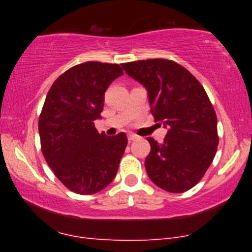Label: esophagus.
<instances>
[{"label":"esophagus","instance_id":"esophagus-1","mask_svg":"<svg viewBox=\"0 0 252 252\" xmlns=\"http://www.w3.org/2000/svg\"><path fill=\"white\" fill-rule=\"evenodd\" d=\"M127 137H128V141H134L135 139H137V135H135V134L133 133H129L128 135H127Z\"/></svg>","mask_w":252,"mask_h":252}]
</instances>
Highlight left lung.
I'll use <instances>...</instances> for the list:
<instances>
[{"mask_svg": "<svg viewBox=\"0 0 252 252\" xmlns=\"http://www.w3.org/2000/svg\"><path fill=\"white\" fill-rule=\"evenodd\" d=\"M148 91L150 111L168 130L163 143L147 137V173L158 187L184 192L201 181L219 143L217 115L205 89L177 62L165 58L122 64Z\"/></svg>", "mask_w": 252, "mask_h": 252, "instance_id": "8db88e82", "label": "left lung"}]
</instances>
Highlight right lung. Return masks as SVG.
Wrapping results in <instances>:
<instances>
[{"label":"right lung","mask_w":252,"mask_h":252,"mask_svg":"<svg viewBox=\"0 0 252 252\" xmlns=\"http://www.w3.org/2000/svg\"><path fill=\"white\" fill-rule=\"evenodd\" d=\"M118 64L86 62L61 74L48 92L39 117L41 151L58 180L75 194L104 189L118 171L127 136L98 133L104 93L123 75Z\"/></svg>","instance_id":"obj_1"}]
</instances>
